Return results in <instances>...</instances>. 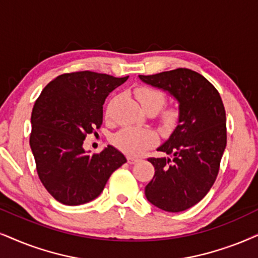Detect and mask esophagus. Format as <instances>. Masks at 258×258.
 I'll use <instances>...</instances> for the list:
<instances>
[{
    "label": "esophagus",
    "instance_id": "obj_1",
    "mask_svg": "<svg viewBox=\"0 0 258 258\" xmlns=\"http://www.w3.org/2000/svg\"><path fill=\"white\" fill-rule=\"evenodd\" d=\"M139 159L137 157H133V156H127V162L130 163V164H135V163L138 162Z\"/></svg>",
    "mask_w": 258,
    "mask_h": 258
}]
</instances>
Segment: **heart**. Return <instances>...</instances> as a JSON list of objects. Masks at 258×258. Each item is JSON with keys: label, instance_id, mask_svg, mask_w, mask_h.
Returning <instances> with one entry per match:
<instances>
[{"label": "heart", "instance_id": "1", "mask_svg": "<svg viewBox=\"0 0 258 258\" xmlns=\"http://www.w3.org/2000/svg\"><path fill=\"white\" fill-rule=\"evenodd\" d=\"M135 94L143 109L152 107L156 112H158L165 102L164 94L161 90L151 87L143 86L137 88ZM176 118H177V113L175 109H167L162 114V120L167 125L174 122ZM112 140L113 144L121 151L128 153V155H138L156 142V135L151 130L127 126L116 132L113 136Z\"/></svg>", "mask_w": 258, "mask_h": 258}]
</instances>
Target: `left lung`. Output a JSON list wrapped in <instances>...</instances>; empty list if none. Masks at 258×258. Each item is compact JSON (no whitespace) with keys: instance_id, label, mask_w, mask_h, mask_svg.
<instances>
[{"instance_id":"8db88e82","label":"left lung","mask_w":258,"mask_h":258,"mask_svg":"<svg viewBox=\"0 0 258 258\" xmlns=\"http://www.w3.org/2000/svg\"><path fill=\"white\" fill-rule=\"evenodd\" d=\"M143 82L168 91L178 101V125L150 157L155 175L145 187L148 200L165 212H182L206 197L219 172L226 148V113L213 84L190 69L139 75Z\"/></svg>"}]
</instances>
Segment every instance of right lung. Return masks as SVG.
<instances>
[{
  "mask_svg": "<svg viewBox=\"0 0 258 258\" xmlns=\"http://www.w3.org/2000/svg\"><path fill=\"white\" fill-rule=\"evenodd\" d=\"M127 78L93 71L63 74L35 101L29 145L41 183L60 204L78 206L96 199L126 163L112 145L89 155L83 142L102 125L106 97Z\"/></svg>",
  "mask_w": 258,
  "mask_h": 258,
  "instance_id": "obj_1",
  "label": "right lung"
}]
</instances>
